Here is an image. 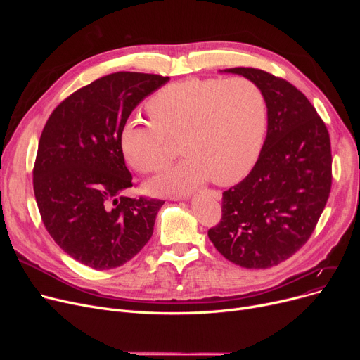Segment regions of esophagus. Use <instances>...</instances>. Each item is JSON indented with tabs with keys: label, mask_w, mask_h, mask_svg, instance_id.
<instances>
[{
	"label": "esophagus",
	"mask_w": 360,
	"mask_h": 360,
	"mask_svg": "<svg viewBox=\"0 0 360 360\" xmlns=\"http://www.w3.org/2000/svg\"><path fill=\"white\" fill-rule=\"evenodd\" d=\"M207 194H209V195L213 197V198H216V200H220V198H221V194H220L219 191H214V190H209V191H207ZM184 198H188V195H185Z\"/></svg>",
	"instance_id": "1"
}]
</instances>
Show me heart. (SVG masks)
Returning <instances> with one entry per match:
<instances>
[{
    "label": "heart",
    "instance_id": "1",
    "mask_svg": "<svg viewBox=\"0 0 360 360\" xmlns=\"http://www.w3.org/2000/svg\"><path fill=\"white\" fill-rule=\"evenodd\" d=\"M150 121L131 118L121 128L127 162L156 174L172 160L169 139L186 156L148 184L156 194H184L210 179L240 181L255 165L269 124L262 89L247 77L190 79L159 89L146 103Z\"/></svg>",
    "mask_w": 360,
    "mask_h": 360
}]
</instances>
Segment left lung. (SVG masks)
Here are the masks:
<instances>
[{
    "label": "left lung",
    "instance_id": "left-lung-1",
    "mask_svg": "<svg viewBox=\"0 0 360 360\" xmlns=\"http://www.w3.org/2000/svg\"><path fill=\"white\" fill-rule=\"evenodd\" d=\"M255 82L269 106L267 137L250 172L223 193L221 220L209 229L216 250L236 266L270 269L311 238L331 191L328 129L288 80L258 68H226Z\"/></svg>",
    "mask_w": 360,
    "mask_h": 360
}]
</instances>
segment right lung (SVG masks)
Here are the masks:
<instances>
[{"label":"right lung","instance_id":"1","mask_svg":"<svg viewBox=\"0 0 360 360\" xmlns=\"http://www.w3.org/2000/svg\"><path fill=\"white\" fill-rule=\"evenodd\" d=\"M169 77L120 71L75 90L53 109L37 146L33 191L58 247L94 270L117 269L153 235L158 198L121 195L132 186L120 143L134 108Z\"/></svg>","mask_w":360,"mask_h":360}]
</instances>
